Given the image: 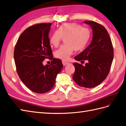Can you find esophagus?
Returning a JSON list of instances; mask_svg holds the SVG:
<instances>
[{"label":"esophagus","instance_id":"1","mask_svg":"<svg viewBox=\"0 0 126 126\" xmlns=\"http://www.w3.org/2000/svg\"><path fill=\"white\" fill-rule=\"evenodd\" d=\"M62 64H63V65L64 66H65V65H68L69 64H70V63L67 62H66V61H62Z\"/></svg>","mask_w":126,"mask_h":126}]
</instances>
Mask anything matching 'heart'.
<instances>
[{
  "label": "heart",
  "instance_id": "obj_1",
  "mask_svg": "<svg viewBox=\"0 0 126 126\" xmlns=\"http://www.w3.org/2000/svg\"><path fill=\"white\" fill-rule=\"evenodd\" d=\"M89 29L81 27L75 23H67L61 25L57 31L53 32L49 37L50 45L57 47L63 38L65 44L55 51L54 55L57 59L67 60L73 50H81L85 47L91 38Z\"/></svg>",
  "mask_w": 126,
  "mask_h": 126
}]
</instances>
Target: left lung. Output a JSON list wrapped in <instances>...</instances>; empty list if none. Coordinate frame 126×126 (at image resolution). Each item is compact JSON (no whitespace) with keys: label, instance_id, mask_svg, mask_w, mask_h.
Instances as JSON below:
<instances>
[{"label":"left lung","instance_id":"left-lung-1","mask_svg":"<svg viewBox=\"0 0 126 126\" xmlns=\"http://www.w3.org/2000/svg\"><path fill=\"white\" fill-rule=\"evenodd\" d=\"M93 30V38L88 46L75 57L76 61L87 60L85 65L73 63L75 71L73 79L77 85L85 88H93L101 83L110 72L113 59V48L106 29L92 21L83 22Z\"/></svg>","mask_w":126,"mask_h":126}]
</instances>
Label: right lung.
Instances as JSON below:
<instances>
[{
    "label": "right lung",
    "instance_id": "right-lung-1",
    "mask_svg": "<svg viewBox=\"0 0 126 126\" xmlns=\"http://www.w3.org/2000/svg\"><path fill=\"white\" fill-rule=\"evenodd\" d=\"M51 25L40 23L29 27L21 34L14 49L19 77L29 89L38 94L52 89L63 66L61 60L53 58L48 37ZM45 58L52 60L51 64L44 66Z\"/></svg>",
    "mask_w": 126,
    "mask_h": 126
}]
</instances>
